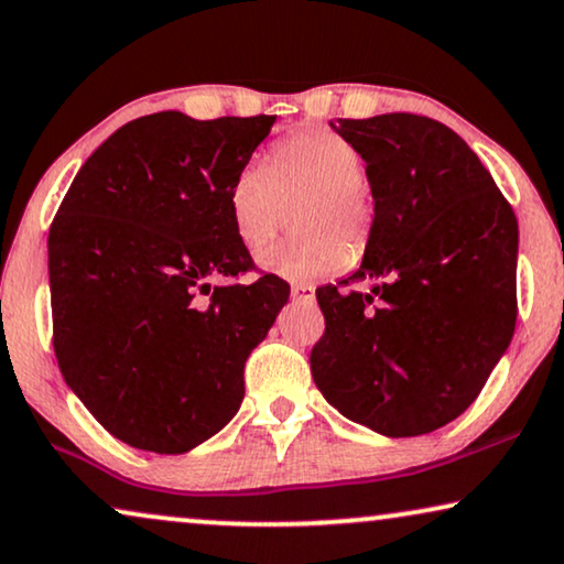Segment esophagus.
<instances>
[{
	"label": "esophagus",
	"instance_id": "1",
	"mask_svg": "<svg viewBox=\"0 0 564 564\" xmlns=\"http://www.w3.org/2000/svg\"><path fill=\"white\" fill-rule=\"evenodd\" d=\"M292 300H300V303H315V288L311 284H292Z\"/></svg>",
	"mask_w": 564,
	"mask_h": 564
}]
</instances>
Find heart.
<instances>
[{
  "mask_svg": "<svg viewBox=\"0 0 564 564\" xmlns=\"http://www.w3.org/2000/svg\"><path fill=\"white\" fill-rule=\"evenodd\" d=\"M365 174V159L349 138L328 128L297 130L274 145L272 166L251 159L230 180L228 213L236 236L249 251L261 249L280 228L284 203L305 197L295 218L305 234L264 251L259 264L288 280L334 274L349 264L345 243L361 251L372 236Z\"/></svg>",
  "mask_w": 564,
  "mask_h": 564,
  "instance_id": "1",
  "label": "heart"
}]
</instances>
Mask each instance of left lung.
<instances>
[{
	"mask_svg": "<svg viewBox=\"0 0 564 564\" xmlns=\"http://www.w3.org/2000/svg\"><path fill=\"white\" fill-rule=\"evenodd\" d=\"M367 164L375 226L349 280L318 288L323 398L382 436H421L480 395L516 328L519 223L477 153L411 112L330 122ZM344 280V284H349Z\"/></svg>",
	"mask_w": 564,
	"mask_h": 564,
	"instance_id": "8db88e82",
	"label": "left lung"
}]
</instances>
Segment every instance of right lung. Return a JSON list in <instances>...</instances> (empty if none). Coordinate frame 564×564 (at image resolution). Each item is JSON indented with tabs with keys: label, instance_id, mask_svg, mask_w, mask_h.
<instances>
[{
	"label": "right lung",
	"instance_id": "1",
	"mask_svg": "<svg viewBox=\"0 0 564 564\" xmlns=\"http://www.w3.org/2000/svg\"><path fill=\"white\" fill-rule=\"evenodd\" d=\"M276 115L130 120L74 176L48 234L61 375L115 438L182 454L241 408L243 367L290 297L253 269L228 187ZM213 279H228L212 288Z\"/></svg>",
	"mask_w": 564,
	"mask_h": 564
}]
</instances>
